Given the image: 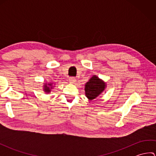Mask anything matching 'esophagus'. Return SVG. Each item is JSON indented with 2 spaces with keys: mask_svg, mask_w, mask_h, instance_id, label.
<instances>
[{
  "mask_svg": "<svg viewBox=\"0 0 156 156\" xmlns=\"http://www.w3.org/2000/svg\"><path fill=\"white\" fill-rule=\"evenodd\" d=\"M69 82H70V83L75 84L76 82V79L74 77H70L69 79Z\"/></svg>",
  "mask_w": 156,
  "mask_h": 156,
  "instance_id": "esophagus-1",
  "label": "esophagus"
}]
</instances>
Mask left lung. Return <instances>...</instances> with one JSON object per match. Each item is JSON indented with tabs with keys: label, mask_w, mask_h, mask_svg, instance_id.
Wrapping results in <instances>:
<instances>
[{
	"label": "left lung",
	"mask_w": 156,
	"mask_h": 156,
	"mask_svg": "<svg viewBox=\"0 0 156 156\" xmlns=\"http://www.w3.org/2000/svg\"><path fill=\"white\" fill-rule=\"evenodd\" d=\"M106 88V83L97 76H93L85 84V94L89 100L98 97Z\"/></svg>",
	"instance_id": "8db88e82"
}]
</instances>
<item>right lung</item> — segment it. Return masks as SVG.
Returning a JSON list of instances; mask_svg holds the SVG:
<instances>
[{
	"label": "right lung",
	"instance_id": "1",
	"mask_svg": "<svg viewBox=\"0 0 156 156\" xmlns=\"http://www.w3.org/2000/svg\"><path fill=\"white\" fill-rule=\"evenodd\" d=\"M52 84H47L45 83L44 87V90L46 92V93H49V92H51V90L52 88Z\"/></svg>",
	"mask_w": 156,
	"mask_h": 156
}]
</instances>
